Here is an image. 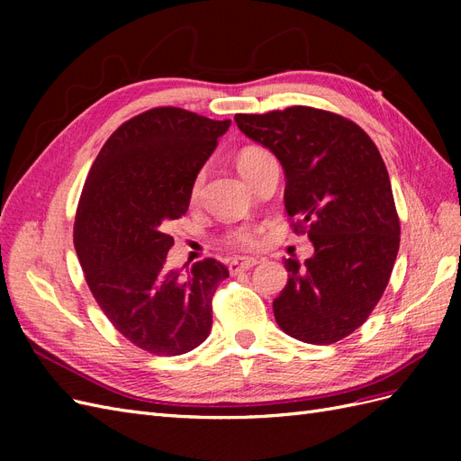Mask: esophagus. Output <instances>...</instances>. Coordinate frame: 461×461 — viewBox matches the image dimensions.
<instances>
[{"label": "esophagus", "instance_id": "1", "mask_svg": "<svg viewBox=\"0 0 461 461\" xmlns=\"http://www.w3.org/2000/svg\"><path fill=\"white\" fill-rule=\"evenodd\" d=\"M258 261L256 259H232L229 263V269L232 275H239V273H244V271H249L254 267Z\"/></svg>", "mask_w": 461, "mask_h": 461}]
</instances>
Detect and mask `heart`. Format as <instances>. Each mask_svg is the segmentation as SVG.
<instances>
[{
    "label": "heart",
    "mask_w": 461,
    "mask_h": 461,
    "mask_svg": "<svg viewBox=\"0 0 461 461\" xmlns=\"http://www.w3.org/2000/svg\"><path fill=\"white\" fill-rule=\"evenodd\" d=\"M271 153L263 148L258 146H249L246 149L240 151L239 156V169L240 173L246 176L252 173L259 163H263L265 159H269ZM203 180L205 175L198 173V176L194 178V185H192V200H198L202 196V190H203ZM225 240L229 246L232 248H239V249H254L259 246L261 242V229L254 227V225H239L234 227L227 232Z\"/></svg>",
    "instance_id": "obj_1"
}]
</instances>
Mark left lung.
<instances>
[{
	"instance_id": "1",
	"label": "left lung",
	"mask_w": 461,
	"mask_h": 461,
	"mask_svg": "<svg viewBox=\"0 0 461 461\" xmlns=\"http://www.w3.org/2000/svg\"><path fill=\"white\" fill-rule=\"evenodd\" d=\"M234 121L281 161L286 213L315 248L303 265L285 259L276 323L302 342H339L379 303L398 254L400 219L381 153L354 121L308 105Z\"/></svg>"
}]
</instances>
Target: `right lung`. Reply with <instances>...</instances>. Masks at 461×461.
Instances as JSON below:
<instances>
[{"label": "right lung", "mask_w": 461, "mask_h": 461, "mask_svg": "<svg viewBox=\"0 0 461 461\" xmlns=\"http://www.w3.org/2000/svg\"><path fill=\"white\" fill-rule=\"evenodd\" d=\"M230 121L156 107L122 122L97 153L75 219V249L105 317L156 356H180L212 330V300L229 276L207 258L167 269L169 221L188 209L194 178Z\"/></svg>", "instance_id": "add662e5"}]
</instances>
